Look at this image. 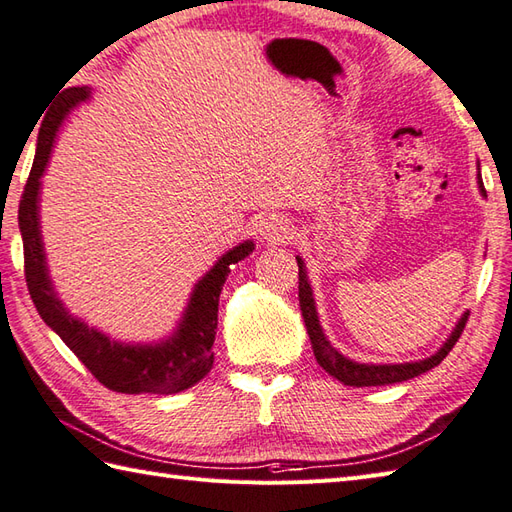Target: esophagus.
Returning a JSON list of instances; mask_svg holds the SVG:
<instances>
[{"label": "esophagus", "mask_w": 512, "mask_h": 512, "mask_svg": "<svg viewBox=\"0 0 512 512\" xmlns=\"http://www.w3.org/2000/svg\"><path fill=\"white\" fill-rule=\"evenodd\" d=\"M257 233H259V237L266 239L268 244H281L290 237V222L284 215L268 213L264 217H259Z\"/></svg>", "instance_id": "1"}]
</instances>
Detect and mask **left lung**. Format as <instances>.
Instances as JSON below:
<instances>
[{
	"label": "left lung",
	"instance_id": "1",
	"mask_svg": "<svg viewBox=\"0 0 512 512\" xmlns=\"http://www.w3.org/2000/svg\"><path fill=\"white\" fill-rule=\"evenodd\" d=\"M477 184H480L482 195H486L482 176H477ZM299 264V306H301V314L303 321H306V328L310 334V343H312V352L317 363L328 372L330 376H334L336 380H341L343 385L350 387H378V385H391V383H402V380H409L413 376H420L424 372H429L436 365H440L447 354L453 350V345L458 343L460 334L464 332V325L469 321V312L462 314V319L455 325V330L451 332V336L447 339L440 350L424 358V361H416V363H400V365H367V363H356L350 361V358L343 356L341 352H336L334 347L330 345V341L325 339L323 328L317 317V306H314V297H312V288L308 284V275H306V266H303V259L297 257Z\"/></svg>",
	"mask_w": 512,
	"mask_h": 512
}]
</instances>
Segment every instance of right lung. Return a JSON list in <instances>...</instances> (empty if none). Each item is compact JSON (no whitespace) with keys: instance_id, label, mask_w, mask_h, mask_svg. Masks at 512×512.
<instances>
[{"instance_id":"right-lung-1","label":"right lung","mask_w":512,"mask_h":512,"mask_svg":"<svg viewBox=\"0 0 512 512\" xmlns=\"http://www.w3.org/2000/svg\"><path fill=\"white\" fill-rule=\"evenodd\" d=\"M88 99L90 88L65 90L39 129L35 162L19 202V231L24 239V273L30 299L46 325L61 336V341L107 389L121 394H178L200 383L211 372V347L217 330V303H220L222 286L231 266L253 253L255 244L244 242L217 259V264L195 284L178 330L167 341L156 345H125L74 319L63 308L48 277L39 226V187L61 121L72 107Z\"/></svg>"}]
</instances>
